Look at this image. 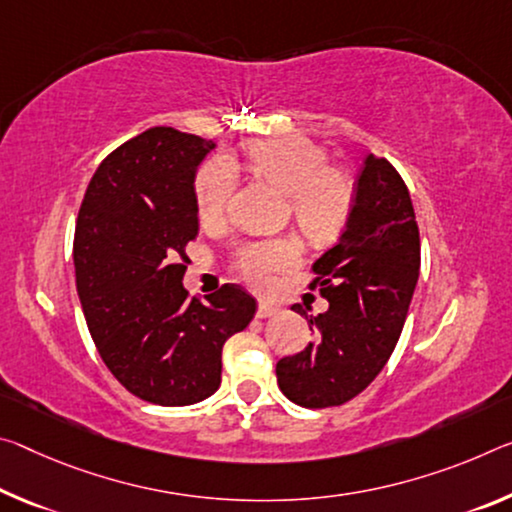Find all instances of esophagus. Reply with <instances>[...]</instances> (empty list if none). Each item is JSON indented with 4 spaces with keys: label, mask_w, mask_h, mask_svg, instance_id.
<instances>
[{
    "label": "esophagus",
    "mask_w": 512,
    "mask_h": 512,
    "mask_svg": "<svg viewBox=\"0 0 512 512\" xmlns=\"http://www.w3.org/2000/svg\"><path fill=\"white\" fill-rule=\"evenodd\" d=\"M273 314H278V305H271V303L257 305V319H269Z\"/></svg>",
    "instance_id": "1"
}]
</instances>
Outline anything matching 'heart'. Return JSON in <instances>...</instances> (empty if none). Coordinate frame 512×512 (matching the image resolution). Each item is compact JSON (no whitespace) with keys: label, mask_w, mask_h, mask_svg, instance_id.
I'll return each instance as SVG.
<instances>
[{"label":"heart","mask_w":512,"mask_h":512,"mask_svg":"<svg viewBox=\"0 0 512 512\" xmlns=\"http://www.w3.org/2000/svg\"><path fill=\"white\" fill-rule=\"evenodd\" d=\"M248 161L257 175L287 193L289 214L307 239L330 241L342 234L353 212L355 189L344 168L330 166L319 145L285 136L253 143ZM196 205L205 225L221 223L237 189V168L230 159L214 157L196 175ZM303 246L296 237L246 241L234 250V269L248 287L266 291L275 278L300 262Z\"/></svg>","instance_id":"heart-1"}]
</instances>
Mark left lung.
Masks as SVG:
<instances>
[{
	"label": "left lung",
	"instance_id": "obj_1",
	"mask_svg": "<svg viewBox=\"0 0 512 512\" xmlns=\"http://www.w3.org/2000/svg\"><path fill=\"white\" fill-rule=\"evenodd\" d=\"M421 264L419 227L403 177L369 154L346 232L312 264L310 289L328 312L298 314L316 339L275 367L282 394L303 408H335L364 392L399 342Z\"/></svg>",
	"mask_w": 512,
	"mask_h": 512
}]
</instances>
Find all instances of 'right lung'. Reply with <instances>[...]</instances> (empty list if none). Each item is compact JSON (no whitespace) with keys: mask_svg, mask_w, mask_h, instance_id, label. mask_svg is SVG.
I'll list each match as a JSON object with an SVG mask.
<instances>
[{"mask_svg":"<svg viewBox=\"0 0 512 512\" xmlns=\"http://www.w3.org/2000/svg\"><path fill=\"white\" fill-rule=\"evenodd\" d=\"M214 143L152 127L97 166L75 227L77 294L104 364L127 392L191 405L221 385L223 344L255 298L223 285L200 303L182 287L198 237L196 168Z\"/></svg>","mask_w":512,"mask_h":512,"instance_id":"right-lung-1","label":"right lung"}]
</instances>
